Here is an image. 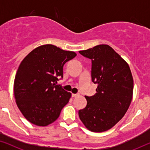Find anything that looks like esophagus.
I'll use <instances>...</instances> for the list:
<instances>
[{
	"label": "esophagus",
	"instance_id": "obj_1",
	"mask_svg": "<svg viewBox=\"0 0 150 150\" xmlns=\"http://www.w3.org/2000/svg\"><path fill=\"white\" fill-rule=\"evenodd\" d=\"M79 96V94H71V97L72 98H76V97H77V96Z\"/></svg>",
	"mask_w": 150,
	"mask_h": 150
}]
</instances>
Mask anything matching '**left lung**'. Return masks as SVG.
Segmentation results:
<instances>
[{"label":"left lung","mask_w":150,"mask_h":150,"mask_svg":"<svg viewBox=\"0 0 150 150\" xmlns=\"http://www.w3.org/2000/svg\"><path fill=\"white\" fill-rule=\"evenodd\" d=\"M91 60V80L98 84L93 96H85L87 106L79 111L88 130L102 132L112 128L128 110L133 94V78L130 67L111 47L98 45L79 51Z\"/></svg>","instance_id":"left-lung-1"}]
</instances>
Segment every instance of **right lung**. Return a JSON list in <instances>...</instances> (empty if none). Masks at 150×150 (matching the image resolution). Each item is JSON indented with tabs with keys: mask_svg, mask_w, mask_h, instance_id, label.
<instances>
[{
	"mask_svg": "<svg viewBox=\"0 0 150 150\" xmlns=\"http://www.w3.org/2000/svg\"><path fill=\"white\" fill-rule=\"evenodd\" d=\"M76 56L52 44L35 48L19 65L14 80L16 102L31 124L46 126L56 121L71 94L56 85L65 63Z\"/></svg>",
	"mask_w": 150,
	"mask_h": 150,
	"instance_id": "1",
	"label": "right lung"
}]
</instances>
